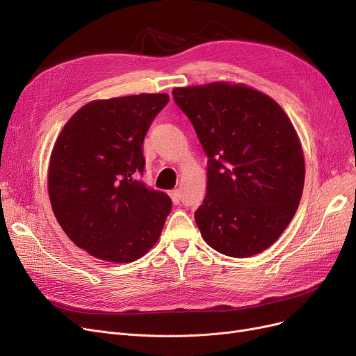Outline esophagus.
Listing matches in <instances>:
<instances>
[{
	"mask_svg": "<svg viewBox=\"0 0 356 356\" xmlns=\"http://www.w3.org/2000/svg\"><path fill=\"white\" fill-rule=\"evenodd\" d=\"M170 198H171V201H173V204H179L180 202V191L179 189H175V191H170Z\"/></svg>",
	"mask_w": 356,
	"mask_h": 356,
	"instance_id": "34e87169",
	"label": "esophagus"
}]
</instances>
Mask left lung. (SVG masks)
<instances>
[{
	"label": "left lung",
	"instance_id": "obj_1",
	"mask_svg": "<svg viewBox=\"0 0 356 356\" xmlns=\"http://www.w3.org/2000/svg\"><path fill=\"white\" fill-rule=\"evenodd\" d=\"M208 155L207 195L195 221L217 252L248 258L292 221L305 181L300 139L280 105L245 83L175 88Z\"/></svg>",
	"mask_w": 356,
	"mask_h": 356
}]
</instances>
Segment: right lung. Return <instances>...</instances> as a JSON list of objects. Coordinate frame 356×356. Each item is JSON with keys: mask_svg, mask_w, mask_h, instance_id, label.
I'll return each mask as SVG.
<instances>
[{"mask_svg": "<svg viewBox=\"0 0 356 356\" xmlns=\"http://www.w3.org/2000/svg\"><path fill=\"white\" fill-rule=\"evenodd\" d=\"M168 94L95 99L64 124L51 151L48 195L69 239L102 261L126 264L158 242L171 209L138 180L143 138Z\"/></svg>", "mask_w": 356, "mask_h": 356, "instance_id": "add662e5", "label": "right lung"}]
</instances>
